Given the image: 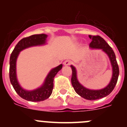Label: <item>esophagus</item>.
I'll return each mask as SVG.
<instances>
[{"mask_svg": "<svg viewBox=\"0 0 127 127\" xmlns=\"http://www.w3.org/2000/svg\"><path fill=\"white\" fill-rule=\"evenodd\" d=\"M71 63H72V62H71V61H70V60H66V61L64 62L63 64L64 66H69V65L71 64Z\"/></svg>", "mask_w": 127, "mask_h": 127, "instance_id": "34e87169", "label": "esophagus"}]
</instances>
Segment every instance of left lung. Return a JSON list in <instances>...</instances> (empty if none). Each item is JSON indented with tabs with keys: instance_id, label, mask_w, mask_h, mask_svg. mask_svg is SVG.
Here are the masks:
<instances>
[{
	"instance_id": "obj_1",
	"label": "left lung",
	"mask_w": 127,
	"mask_h": 127,
	"mask_svg": "<svg viewBox=\"0 0 127 127\" xmlns=\"http://www.w3.org/2000/svg\"><path fill=\"white\" fill-rule=\"evenodd\" d=\"M92 39L90 43V48L92 49H100L104 52L109 58L112 66V75L111 81L106 87L99 90H91L83 86L77 79V70L74 66L71 65L72 69V85L74 90L79 95L88 100H96L103 98L109 95L114 88L117 84L119 75V69L116 57L113 50L107 44V42L99 35H88Z\"/></svg>"
}]
</instances>
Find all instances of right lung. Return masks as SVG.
Returning a JSON list of instances; mask_svg holds the SVG:
<instances>
[{"label":"right lung","mask_w":127,"mask_h":127,"mask_svg":"<svg viewBox=\"0 0 127 127\" xmlns=\"http://www.w3.org/2000/svg\"><path fill=\"white\" fill-rule=\"evenodd\" d=\"M48 35L45 34H35L23 38L16 44L10 58V80L13 87L20 97L27 101L32 102L42 101L49 98L53 88V80L58 71L62 69L61 64L52 69L46 77L43 84L33 90H27L19 84L16 75V61L20 52L29 47L45 45Z\"/></svg>","instance_id":"1"}]
</instances>
